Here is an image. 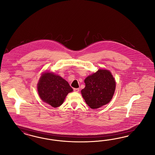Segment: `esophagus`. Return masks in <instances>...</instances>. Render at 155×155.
Masks as SVG:
<instances>
[{"label":"esophagus","mask_w":155,"mask_h":155,"mask_svg":"<svg viewBox=\"0 0 155 155\" xmlns=\"http://www.w3.org/2000/svg\"><path fill=\"white\" fill-rule=\"evenodd\" d=\"M74 92H78L79 91V88H74Z\"/></svg>","instance_id":"1"}]
</instances>
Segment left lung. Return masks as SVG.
I'll list each match as a JSON object with an SVG mask.
<instances>
[{"label":"left lung","mask_w":155,"mask_h":155,"mask_svg":"<svg viewBox=\"0 0 155 155\" xmlns=\"http://www.w3.org/2000/svg\"><path fill=\"white\" fill-rule=\"evenodd\" d=\"M86 87L81 93L88 106L92 109L109 103L115 90V81L109 70L99 69L84 80Z\"/></svg>","instance_id":"left-lung-1"}]
</instances>
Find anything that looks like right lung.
I'll return each instance as SVG.
<instances>
[{"label":"right lung","mask_w":155,"mask_h":155,"mask_svg":"<svg viewBox=\"0 0 155 155\" xmlns=\"http://www.w3.org/2000/svg\"><path fill=\"white\" fill-rule=\"evenodd\" d=\"M37 89L41 99L53 107L61 106L68 94L73 91L66 80L52 72L41 75Z\"/></svg>","instance_id":"1"}]
</instances>
